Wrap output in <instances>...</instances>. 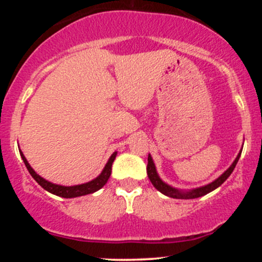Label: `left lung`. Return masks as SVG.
<instances>
[{"label":"left lung","instance_id":"8db88e82","mask_svg":"<svg viewBox=\"0 0 262 262\" xmlns=\"http://www.w3.org/2000/svg\"><path fill=\"white\" fill-rule=\"evenodd\" d=\"M240 155H242V150H240V152L237 154L236 159L234 160L233 164L230 165L229 169L225 171V172L222 173V175L219 176L217 180H214L213 182L208 183V185L202 186V187L189 189V191H181V189L171 187L170 185H167V183H165L164 181H162V180L158 175V171H156L155 164H154V161H152V158L150 156V154L148 156V166H146V172H148V177H149L150 181H151L152 186H154L158 191H160L162 194H165V196L171 197V198H177V200H192V198L202 197V196H204V194L209 193V192L214 191L215 188H218L219 186H221L222 183H223L225 180L230 176V173L233 172V170L235 169L236 162H237V160H239Z\"/></svg>","mask_w":262,"mask_h":262}]
</instances>
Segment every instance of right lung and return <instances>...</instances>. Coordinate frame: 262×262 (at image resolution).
Here are the masks:
<instances>
[{
	"label": "right lung",
	"mask_w": 262,
	"mask_h": 262,
	"mask_svg": "<svg viewBox=\"0 0 262 262\" xmlns=\"http://www.w3.org/2000/svg\"><path fill=\"white\" fill-rule=\"evenodd\" d=\"M19 154L22 156V160L25 162L26 167L28 169L29 173H31L33 179L37 181L39 185L41 186L44 189H47L48 192L50 193L55 194V196L59 197H64V198H74V197H80V196H85V194H90L93 193V192L98 191V189L103 187L106 185L108 179H110L111 172H112V164L117 156V151H114L112 155H111L110 160L107 161L106 166L104 169L102 170V172L98 175L96 179H93L92 181L82 183V185H76V186H61V185H55V183H52L47 180L43 179L41 176H39L34 170L32 169V166L29 165V162L27 161L26 156L23 155V152L19 150Z\"/></svg>",
	"instance_id": "add662e5"
}]
</instances>
